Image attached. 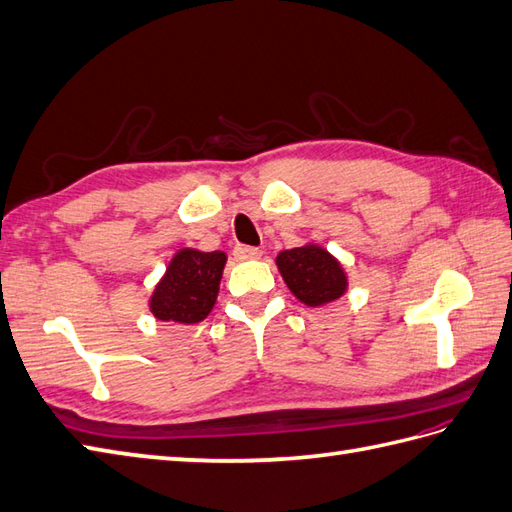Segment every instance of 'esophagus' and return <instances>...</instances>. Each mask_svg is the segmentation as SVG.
<instances>
[{
	"instance_id": "34e87169",
	"label": "esophagus",
	"mask_w": 512,
	"mask_h": 512,
	"mask_svg": "<svg viewBox=\"0 0 512 512\" xmlns=\"http://www.w3.org/2000/svg\"><path fill=\"white\" fill-rule=\"evenodd\" d=\"M234 256H239L241 260H256L263 256V249L260 247H249V245H236L234 247Z\"/></svg>"
}]
</instances>
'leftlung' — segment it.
Returning a JSON list of instances; mask_svg holds the SVG:
<instances>
[{"label": "left lung", "instance_id": "left-lung-1", "mask_svg": "<svg viewBox=\"0 0 512 512\" xmlns=\"http://www.w3.org/2000/svg\"><path fill=\"white\" fill-rule=\"evenodd\" d=\"M276 265L291 293L306 306L330 304L347 291L345 269L321 245L308 243L284 249L278 254Z\"/></svg>", "mask_w": 512, "mask_h": 512}]
</instances>
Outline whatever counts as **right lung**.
Segmentation results:
<instances>
[{"label":"right lung","instance_id":"1","mask_svg":"<svg viewBox=\"0 0 512 512\" xmlns=\"http://www.w3.org/2000/svg\"><path fill=\"white\" fill-rule=\"evenodd\" d=\"M228 256L223 252H199L184 247L160 278L149 297V310L160 321L199 323L213 310Z\"/></svg>","mask_w":512,"mask_h":512}]
</instances>
